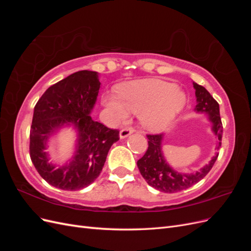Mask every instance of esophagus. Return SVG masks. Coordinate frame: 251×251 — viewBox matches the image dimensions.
<instances>
[{
  "label": "esophagus",
  "instance_id": "esophagus-1",
  "mask_svg": "<svg viewBox=\"0 0 251 251\" xmlns=\"http://www.w3.org/2000/svg\"><path fill=\"white\" fill-rule=\"evenodd\" d=\"M133 132H134V130H133V128H131V127H124V128H121V131L119 133V137L121 139L126 138V137H127L128 135H131Z\"/></svg>",
  "mask_w": 251,
  "mask_h": 251
}]
</instances>
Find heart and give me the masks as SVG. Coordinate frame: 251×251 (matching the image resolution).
<instances>
[{
  "mask_svg": "<svg viewBox=\"0 0 251 251\" xmlns=\"http://www.w3.org/2000/svg\"><path fill=\"white\" fill-rule=\"evenodd\" d=\"M114 94H104L103 104L115 121L124 120L128 111L139 114L143 126L161 131L183 109L186 95L175 83L160 79H143L121 86Z\"/></svg>",
  "mask_w": 251,
  "mask_h": 251,
  "instance_id": "obj_1",
  "label": "heart"
}]
</instances>
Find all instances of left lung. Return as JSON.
<instances>
[{
	"label": "left lung",
	"instance_id": "8db88e82",
	"mask_svg": "<svg viewBox=\"0 0 251 251\" xmlns=\"http://www.w3.org/2000/svg\"><path fill=\"white\" fill-rule=\"evenodd\" d=\"M194 88L196 89V97L197 101H198L196 105V111L206 112L208 114L209 120L212 123V130H214L219 139L217 146V151H219L222 144L221 141L223 133L219 103L204 87L194 82ZM162 134L147 135L149 148L146 154L137 161L140 174L146 179L149 185L153 186L160 192L171 194L177 193L198 183L200 180L206 176L212 166H214L218 158V154L211 159V161L207 165H205L203 169H201L199 172H196L195 174H180L175 172L165 162L162 156Z\"/></svg>",
	"mask_w": 251,
	"mask_h": 251
}]
</instances>
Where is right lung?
Here are the masks:
<instances>
[{
    "mask_svg": "<svg viewBox=\"0 0 251 251\" xmlns=\"http://www.w3.org/2000/svg\"><path fill=\"white\" fill-rule=\"evenodd\" d=\"M100 82L97 72L82 70L56 82L36 102L30 127L29 153L34 168L49 184L64 191H78L90 185L102 171L109 150L119 140V131L92 119ZM79 130V144L73 161L55 168L44 151L49 136L64 123Z\"/></svg>",
    "mask_w": 251,
    "mask_h": 251,
    "instance_id": "obj_1",
    "label": "right lung"
}]
</instances>
